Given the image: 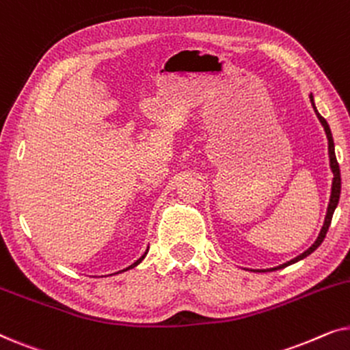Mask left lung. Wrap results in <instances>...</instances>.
<instances>
[{
	"label": "left lung",
	"mask_w": 350,
	"mask_h": 350,
	"mask_svg": "<svg viewBox=\"0 0 350 350\" xmlns=\"http://www.w3.org/2000/svg\"><path fill=\"white\" fill-rule=\"evenodd\" d=\"M309 98H310V103H312V107H314V111H315V114H317V118H319L320 124H322V126H323V131H325V133H327V138H328L329 169H332L333 175H334V176H333V183H332V196H329V202H328L327 215H325L323 226H322V229H320V234H319V237L315 239V242H314L312 245H310V247L308 248V250H306L304 253H301L299 256H296V258H293V260L286 261V262H284V265H280V266H277V267H271V269H258V272H266V271L282 269V267H286V266L293 265V262H296V261L304 260L306 256H309L310 253L317 250L320 243L323 242L325 236H327V231H328L329 224H332V218H333L334 208L338 207V202H339V194H341V174H339V164H338V161H336V154H334V142H333V135H332V131H329L328 122L325 121V118H322V114H320V113L317 111V108H315V103H314V95H312V94H309Z\"/></svg>",
	"instance_id": "1"
}]
</instances>
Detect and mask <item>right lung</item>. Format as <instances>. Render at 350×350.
<instances>
[{
    "mask_svg": "<svg viewBox=\"0 0 350 350\" xmlns=\"http://www.w3.org/2000/svg\"><path fill=\"white\" fill-rule=\"evenodd\" d=\"M148 248H150V247H148ZM148 248H146V252L143 253V255H142L140 258H138V260H137L135 262H132V265H131V266H127L126 269H122V271H118V272H114V274H119V272H126V271H129V269H132V267H135V266L140 265V262H142L143 260H145V256H146V253H148ZM111 275H113V274H111Z\"/></svg>",
    "mask_w": 350,
    "mask_h": 350,
    "instance_id": "1",
    "label": "right lung"
}]
</instances>
